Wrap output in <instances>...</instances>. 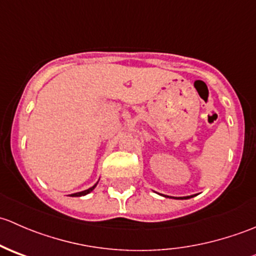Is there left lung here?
<instances>
[{
  "label": "left lung",
  "instance_id": "left-lung-1",
  "mask_svg": "<svg viewBox=\"0 0 256 256\" xmlns=\"http://www.w3.org/2000/svg\"><path fill=\"white\" fill-rule=\"evenodd\" d=\"M184 198H190V197H184Z\"/></svg>",
  "mask_w": 256,
  "mask_h": 256
}]
</instances>
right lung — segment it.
I'll return each mask as SVG.
<instances>
[{
    "label": "right lung",
    "instance_id": "right-lung-1",
    "mask_svg": "<svg viewBox=\"0 0 256 256\" xmlns=\"http://www.w3.org/2000/svg\"><path fill=\"white\" fill-rule=\"evenodd\" d=\"M95 186H96V184H95ZM95 186H92V188H89V190H82V192H79V193H74V194H72V196H74V197H80V196H85V194H88V193H90V192H92V190H94Z\"/></svg>",
    "mask_w": 256,
    "mask_h": 256
}]
</instances>
